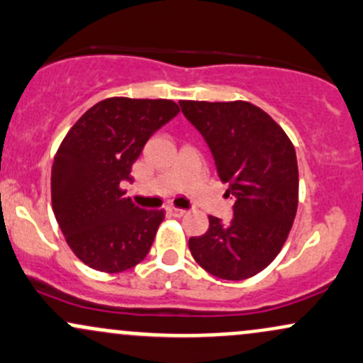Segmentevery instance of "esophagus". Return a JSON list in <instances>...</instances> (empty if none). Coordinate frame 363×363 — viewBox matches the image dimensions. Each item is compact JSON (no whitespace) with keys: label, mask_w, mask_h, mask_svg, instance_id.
<instances>
[{"label":"esophagus","mask_w":363,"mask_h":363,"mask_svg":"<svg viewBox=\"0 0 363 363\" xmlns=\"http://www.w3.org/2000/svg\"><path fill=\"white\" fill-rule=\"evenodd\" d=\"M165 210H167V213L170 216H176V218H181V216L186 215V210H181V208H176V206H167Z\"/></svg>","instance_id":"1"}]
</instances>
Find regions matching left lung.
<instances>
[{
	"label": "left lung",
	"mask_w": 363,
	"mask_h": 363,
	"mask_svg": "<svg viewBox=\"0 0 363 363\" xmlns=\"http://www.w3.org/2000/svg\"><path fill=\"white\" fill-rule=\"evenodd\" d=\"M182 114L201 133L220 181L234 199V218H210L191 237L193 257L216 278L245 280L281 251L298 205V167L285 131L259 107L244 101H181Z\"/></svg>",
	"instance_id": "obj_1"
}]
</instances>
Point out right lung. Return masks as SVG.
I'll return each instance as SVG.
<instances>
[{
  "mask_svg": "<svg viewBox=\"0 0 363 363\" xmlns=\"http://www.w3.org/2000/svg\"><path fill=\"white\" fill-rule=\"evenodd\" d=\"M179 114L167 99L111 97L82 116L54 157L52 210L72 251L90 268L121 273L152 247L164 210H141L123 191L153 133Z\"/></svg>",
  "mask_w": 363,
  "mask_h": 363,
  "instance_id": "right-lung-1",
  "label": "right lung"
}]
</instances>
